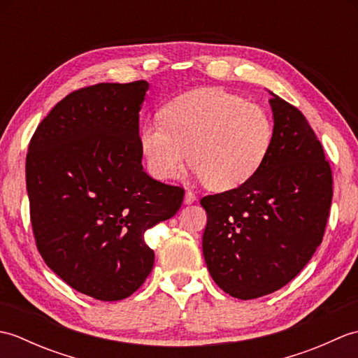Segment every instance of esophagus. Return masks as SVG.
<instances>
[{
    "mask_svg": "<svg viewBox=\"0 0 358 358\" xmlns=\"http://www.w3.org/2000/svg\"><path fill=\"white\" fill-rule=\"evenodd\" d=\"M195 200H196V196L191 191H187L185 195V204H192V203H195Z\"/></svg>",
    "mask_w": 358,
    "mask_h": 358,
    "instance_id": "obj_1",
    "label": "esophagus"
}]
</instances>
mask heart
<instances>
[{"label": "heart", "mask_w": 358, "mask_h": 358, "mask_svg": "<svg viewBox=\"0 0 358 358\" xmlns=\"http://www.w3.org/2000/svg\"><path fill=\"white\" fill-rule=\"evenodd\" d=\"M272 135L271 118L260 106L222 89L201 87L167 103L162 121L144 123L140 149L152 177H177L189 157L208 187L227 191L260 169Z\"/></svg>", "instance_id": "1"}]
</instances>
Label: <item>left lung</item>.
<instances>
[{"instance_id": "left-lung-1", "label": "left lung", "mask_w": 358, "mask_h": 358, "mask_svg": "<svg viewBox=\"0 0 358 358\" xmlns=\"http://www.w3.org/2000/svg\"><path fill=\"white\" fill-rule=\"evenodd\" d=\"M273 135L262 167L241 186L201 199L203 255L210 277L235 299L278 291L323 240L332 172L305 115L272 94Z\"/></svg>"}]
</instances>
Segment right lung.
<instances>
[{"instance_id":"obj_1","label":"right lung","mask_w":358,"mask_h":358,"mask_svg":"<svg viewBox=\"0 0 358 358\" xmlns=\"http://www.w3.org/2000/svg\"><path fill=\"white\" fill-rule=\"evenodd\" d=\"M148 81L75 90L30 140L26 186L36 248L75 291L132 295L155 254L144 232L177 214L185 191L143 171L140 109Z\"/></svg>"}]
</instances>
